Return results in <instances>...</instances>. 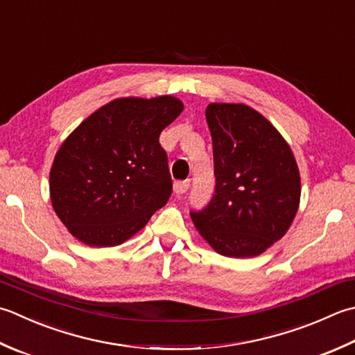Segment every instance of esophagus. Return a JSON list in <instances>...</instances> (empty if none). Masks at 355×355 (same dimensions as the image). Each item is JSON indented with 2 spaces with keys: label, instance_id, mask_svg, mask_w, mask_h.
Here are the masks:
<instances>
[{
  "label": "esophagus",
  "instance_id": "1",
  "mask_svg": "<svg viewBox=\"0 0 355 355\" xmlns=\"http://www.w3.org/2000/svg\"><path fill=\"white\" fill-rule=\"evenodd\" d=\"M189 180H186V182H175L173 183V192L177 193V196H182L187 189H189Z\"/></svg>",
  "mask_w": 355,
  "mask_h": 355
}]
</instances>
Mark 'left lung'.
I'll return each instance as SVG.
<instances>
[{
    "label": "left lung",
    "mask_w": 355,
    "mask_h": 355,
    "mask_svg": "<svg viewBox=\"0 0 355 355\" xmlns=\"http://www.w3.org/2000/svg\"><path fill=\"white\" fill-rule=\"evenodd\" d=\"M206 121L217 184L206 209L191 217L215 252L251 259L293 225L300 206V171L283 135L248 104H207Z\"/></svg>",
    "instance_id": "8db88e82"
}]
</instances>
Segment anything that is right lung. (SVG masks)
Segmentation results:
<instances>
[{
	"instance_id": "obj_1",
	"label": "right lung",
	"mask_w": 355,
	"mask_h": 355,
	"mask_svg": "<svg viewBox=\"0 0 355 355\" xmlns=\"http://www.w3.org/2000/svg\"><path fill=\"white\" fill-rule=\"evenodd\" d=\"M172 95L121 96L83 120L55 154L49 192L55 214L90 248L134 237L172 192L159 134L183 112Z\"/></svg>"
}]
</instances>
